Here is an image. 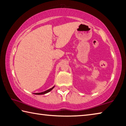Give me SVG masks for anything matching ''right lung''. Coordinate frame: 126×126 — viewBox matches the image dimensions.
Instances as JSON below:
<instances>
[{"instance_id":"1","label":"right lung","mask_w":126,"mask_h":126,"mask_svg":"<svg viewBox=\"0 0 126 126\" xmlns=\"http://www.w3.org/2000/svg\"><path fill=\"white\" fill-rule=\"evenodd\" d=\"M55 86H53L52 88H51V89H48L47 90H46V91H44V92H40V93H34L35 94H47L48 93V92H49L50 91H51V90L54 89Z\"/></svg>"}]
</instances>
